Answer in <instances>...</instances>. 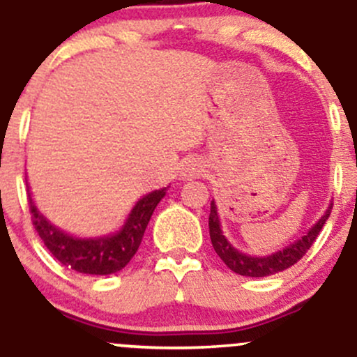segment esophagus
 <instances>
[{
    "label": "esophagus",
    "instance_id": "34e87169",
    "mask_svg": "<svg viewBox=\"0 0 357 357\" xmlns=\"http://www.w3.org/2000/svg\"><path fill=\"white\" fill-rule=\"evenodd\" d=\"M202 172H204V165L200 164V162L197 160H188L185 165H183L181 169V174L185 179H192V178H197V176H200Z\"/></svg>",
    "mask_w": 357,
    "mask_h": 357
}]
</instances>
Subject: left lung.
Returning a JSON list of instances; mask_svg holds the SVG:
<instances>
[{
    "label": "left lung",
    "instance_id": "left-lung-1",
    "mask_svg": "<svg viewBox=\"0 0 357 357\" xmlns=\"http://www.w3.org/2000/svg\"><path fill=\"white\" fill-rule=\"evenodd\" d=\"M332 207H328L326 214L312 226L307 231V235L302 236L301 240H297L291 245L285 247L283 250L276 252V254L268 255V257H250V255L242 254V252L236 250L235 247H231L228 243V240L225 238L221 231V226H219V218H218V207H215L214 200L211 202V214H208V233H211V242L214 247L215 254L221 257V261L228 266L231 271L238 273L242 276H252V278H261V276H269L275 275V273L283 271V269L290 268L295 262L301 261L305 255V252L311 248L314 240L318 238L319 231L325 226L326 219H328Z\"/></svg>",
    "mask_w": 357,
    "mask_h": 357
}]
</instances>
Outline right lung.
I'll use <instances>...</instances> for the list:
<instances>
[{"mask_svg": "<svg viewBox=\"0 0 357 357\" xmlns=\"http://www.w3.org/2000/svg\"><path fill=\"white\" fill-rule=\"evenodd\" d=\"M164 195L165 188H162L138 200L124 228L105 238L79 240L66 235L52 222L46 221L45 215L39 214L31 195H29V211L39 238L45 242L53 257L59 259L63 266L84 275H112L126 268L136 254L145 235L146 225Z\"/></svg>", "mask_w": 357, "mask_h": 357, "instance_id": "obj_1", "label": "right lung"}]
</instances>
